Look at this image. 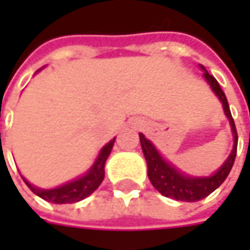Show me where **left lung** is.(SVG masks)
I'll list each match as a JSON object with an SVG mask.
<instances>
[{"instance_id": "left-lung-1", "label": "left lung", "mask_w": 250, "mask_h": 250, "mask_svg": "<svg viewBox=\"0 0 250 250\" xmlns=\"http://www.w3.org/2000/svg\"><path fill=\"white\" fill-rule=\"evenodd\" d=\"M200 68L204 72V78L208 82L210 88L217 95V98L222 101L226 117L229 119L230 128H231L233 149H231L229 158L225 161V164L214 174L208 175V176H192V175L185 174V172L179 171L178 168H175L169 161H167L162 156V153L155 147V145L149 139L145 137L143 133H139L142 150H143V155H145V159L147 164V176H149L152 185L162 195L174 198L176 201H187V203H194V201H200V200L206 198L207 195H210L214 189H217L225 182V179L227 178V175L234 164L236 150H237V131H236V125L233 122L225 92L220 88V85L214 76L210 75L204 66L200 65Z\"/></svg>"}]
</instances>
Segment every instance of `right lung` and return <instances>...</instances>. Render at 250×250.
<instances>
[{
  "label": "right lung",
  "mask_w": 250,
  "mask_h": 250,
  "mask_svg": "<svg viewBox=\"0 0 250 250\" xmlns=\"http://www.w3.org/2000/svg\"><path fill=\"white\" fill-rule=\"evenodd\" d=\"M40 71V69H39ZM116 137L111 139L107 145L103 146V149L100 150L97 159L94 161V164L91 165V168L81 176H76L75 179L65 182L63 185H59L56 188H39L34 187L33 184H30L24 176V182L27 187L40 198L53 203V204H71V203H78L83 198H86L88 195H91L103 182L104 179V168H105V162L111 153V149L114 146Z\"/></svg>",
  "instance_id": "right-lung-1"
}]
</instances>
